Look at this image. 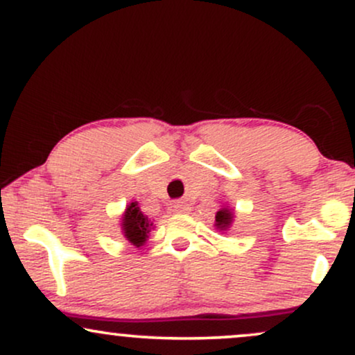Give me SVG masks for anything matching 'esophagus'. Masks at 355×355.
I'll return each instance as SVG.
<instances>
[{
    "label": "esophagus",
    "instance_id": "34e87169",
    "mask_svg": "<svg viewBox=\"0 0 355 355\" xmlns=\"http://www.w3.org/2000/svg\"><path fill=\"white\" fill-rule=\"evenodd\" d=\"M173 210L177 211V214H183V211L189 210V203L183 202V200H177V202H173Z\"/></svg>",
    "mask_w": 355,
    "mask_h": 355
}]
</instances>
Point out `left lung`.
<instances>
[{
	"label": "left lung",
	"instance_id": "8db88e82",
	"mask_svg": "<svg viewBox=\"0 0 355 355\" xmlns=\"http://www.w3.org/2000/svg\"><path fill=\"white\" fill-rule=\"evenodd\" d=\"M232 220H234V214H232L229 209L218 210L217 215H215V227H217L218 230L229 229Z\"/></svg>",
	"mask_w": 355,
	"mask_h": 355
}]
</instances>
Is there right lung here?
Listing matches in <instances>:
<instances>
[{"mask_svg":"<svg viewBox=\"0 0 355 355\" xmlns=\"http://www.w3.org/2000/svg\"><path fill=\"white\" fill-rule=\"evenodd\" d=\"M153 227L148 217L144 215L137 202H132L126 207L123 217H121V230H123L125 239L132 245L141 247L148 239V232Z\"/></svg>","mask_w":355,"mask_h":355,"instance_id":"add662e5","label":"right lung"}]
</instances>
